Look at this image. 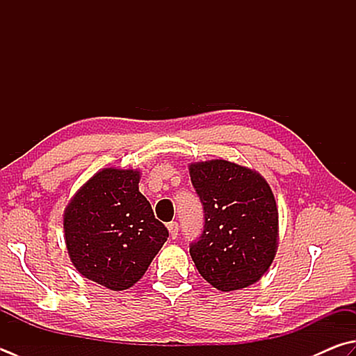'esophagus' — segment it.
<instances>
[{
  "label": "esophagus",
  "mask_w": 356,
  "mask_h": 356,
  "mask_svg": "<svg viewBox=\"0 0 356 356\" xmlns=\"http://www.w3.org/2000/svg\"><path fill=\"white\" fill-rule=\"evenodd\" d=\"M167 229H169V234H170V237L172 238H177L178 237V223L177 221H172V223H169L167 225Z\"/></svg>",
  "instance_id": "1"
}]
</instances>
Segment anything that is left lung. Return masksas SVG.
I'll list each match as a JSON object with an SVG mask.
<instances>
[{
    "instance_id": "obj_1",
    "label": "left lung",
    "mask_w": 356,
    "mask_h": 356,
    "mask_svg": "<svg viewBox=\"0 0 356 356\" xmlns=\"http://www.w3.org/2000/svg\"><path fill=\"white\" fill-rule=\"evenodd\" d=\"M204 209V231L191 245L198 273L220 291L241 290L268 271L279 246V211L259 172L226 159L189 165Z\"/></svg>"
}]
</instances>
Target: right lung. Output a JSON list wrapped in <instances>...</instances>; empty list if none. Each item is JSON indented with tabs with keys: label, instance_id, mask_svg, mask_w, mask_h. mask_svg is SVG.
<instances>
[{
	"label": "right lung",
	"instance_id": "1",
	"mask_svg": "<svg viewBox=\"0 0 356 356\" xmlns=\"http://www.w3.org/2000/svg\"><path fill=\"white\" fill-rule=\"evenodd\" d=\"M139 179L138 169L105 167L65 207V243L74 268L113 291L135 285L169 237L139 192Z\"/></svg>",
	"mask_w": 356,
	"mask_h": 356
}]
</instances>
